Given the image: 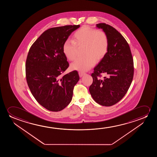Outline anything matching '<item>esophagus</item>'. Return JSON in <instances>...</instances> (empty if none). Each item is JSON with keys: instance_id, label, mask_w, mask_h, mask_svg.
Here are the masks:
<instances>
[{"instance_id": "1", "label": "esophagus", "mask_w": 157, "mask_h": 157, "mask_svg": "<svg viewBox=\"0 0 157 157\" xmlns=\"http://www.w3.org/2000/svg\"><path fill=\"white\" fill-rule=\"evenodd\" d=\"M79 74L80 77H82V76L85 75V73H84V72H80V71L79 72Z\"/></svg>"}]
</instances>
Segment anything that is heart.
Masks as SVG:
<instances>
[{
	"label": "heart",
	"mask_w": 157,
	"mask_h": 157,
	"mask_svg": "<svg viewBox=\"0 0 157 157\" xmlns=\"http://www.w3.org/2000/svg\"><path fill=\"white\" fill-rule=\"evenodd\" d=\"M84 45L83 54L71 65V69L86 71L94 65L97 58L101 59L107 54L109 41L107 34L102 30L84 26L76 31L73 40L65 41L63 52L69 60H74L77 55V47Z\"/></svg>",
	"instance_id": "heart-1"
}]
</instances>
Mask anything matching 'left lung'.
I'll list each match as a JSON object with an SVG mask.
<instances>
[{
  "label": "left lung",
  "mask_w": 157,
  "mask_h": 157,
  "mask_svg": "<svg viewBox=\"0 0 157 157\" xmlns=\"http://www.w3.org/2000/svg\"><path fill=\"white\" fill-rule=\"evenodd\" d=\"M107 34L109 46L106 54L94 67L90 92L96 102L109 107L124 97L132 81L133 60L129 44L115 28L105 23L97 24ZM106 75L101 79V74Z\"/></svg>",
  "instance_id": "left-lung-1"
}]
</instances>
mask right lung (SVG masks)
Listing matches in <instances>:
<instances>
[{
    "mask_svg": "<svg viewBox=\"0 0 157 157\" xmlns=\"http://www.w3.org/2000/svg\"><path fill=\"white\" fill-rule=\"evenodd\" d=\"M80 25L48 29L30 47L26 62V77L30 92L42 106L59 112L70 103L79 80L77 71L63 76L69 67L63 45Z\"/></svg>",
    "mask_w": 157,
    "mask_h": 157,
    "instance_id": "add662e5",
    "label": "right lung"
}]
</instances>
